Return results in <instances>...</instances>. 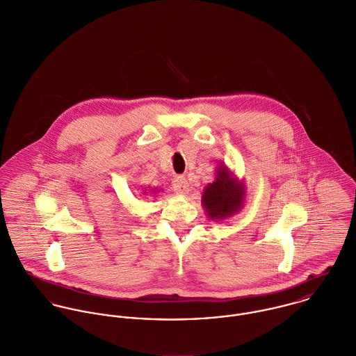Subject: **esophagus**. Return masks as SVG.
I'll return each mask as SVG.
<instances>
[{
	"label": "esophagus",
	"mask_w": 356,
	"mask_h": 356,
	"mask_svg": "<svg viewBox=\"0 0 356 356\" xmlns=\"http://www.w3.org/2000/svg\"><path fill=\"white\" fill-rule=\"evenodd\" d=\"M172 187H173L175 193H177V194L184 195V194L188 193V181H187V179L183 177V176L175 177L173 181H172Z\"/></svg>",
	"instance_id": "34e87169"
}]
</instances>
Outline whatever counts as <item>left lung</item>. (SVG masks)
<instances>
[{"label":"left lung","mask_w":356,"mask_h":356,"mask_svg":"<svg viewBox=\"0 0 356 356\" xmlns=\"http://www.w3.org/2000/svg\"><path fill=\"white\" fill-rule=\"evenodd\" d=\"M245 200V186L229 175L225 165L217 168L213 183L202 194L204 209L212 220H222L239 212Z\"/></svg>","instance_id":"left-lung-1"}]
</instances>
